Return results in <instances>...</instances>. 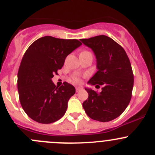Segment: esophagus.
<instances>
[{"instance_id":"1","label":"esophagus","mask_w":155,"mask_h":155,"mask_svg":"<svg viewBox=\"0 0 155 155\" xmlns=\"http://www.w3.org/2000/svg\"><path fill=\"white\" fill-rule=\"evenodd\" d=\"M82 89H83V88H82V87H76V92H79V91H82Z\"/></svg>"}]
</instances>
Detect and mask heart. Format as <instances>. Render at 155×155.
Listing matches in <instances>:
<instances>
[{
    "label": "heart",
    "mask_w": 155,
    "mask_h": 155,
    "mask_svg": "<svg viewBox=\"0 0 155 155\" xmlns=\"http://www.w3.org/2000/svg\"><path fill=\"white\" fill-rule=\"evenodd\" d=\"M73 81L74 82H76V83H80V82H81L80 76H79L78 74L75 75V76L73 77Z\"/></svg>",
    "instance_id": "b5f03b06"
}]
</instances>
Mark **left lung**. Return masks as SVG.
Instances as JSON below:
<instances>
[{
  "mask_svg": "<svg viewBox=\"0 0 155 155\" xmlns=\"http://www.w3.org/2000/svg\"><path fill=\"white\" fill-rule=\"evenodd\" d=\"M81 41L93 50L98 70L88 81L103 85L101 93L85 88L88 97L82 104L87 116L101 122L110 121L127 107L134 87V73L125 50L110 37L99 35Z\"/></svg>",
  "mask_w": 155,
  "mask_h": 155,
  "instance_id": "8db88e82",
  "label": "left lung"
}]
</instances>
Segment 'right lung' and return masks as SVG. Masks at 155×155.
Masks as SVG:
<instances>
[{"instance_id": "obj_1", "label": "right lung", "mask_w": 155, "mask_h": 155, "mask_svg": "<svg viewBox=\"0 0 155 155\" xmlns=\"http://www.w3.org/2000/svg\"><path fill=\"white\" fill-rule=\"evenodd\" d=\"M81 45L76 39L46 36L25 51L18 72V91L21 107L31 119L50 124L64 116L76 90L68 82L56 87L51 79L58 75L67 56Z\"/></svg>"}]
</instances>
